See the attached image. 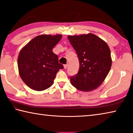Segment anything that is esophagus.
I'll return each mask as SVG.
<instances>
[{"label": "esophagus", "mask_w": 133, "mask_h": 133, "mask_svg": "<svg viewBox=\"0 0 133 133\" xmlns=\"http://www.w3.org/2000/svg\"><path fill=\"white\" fill-rule=\"evenodd\" d=\"M68 64H65V65H64V68H65V69H66L67 68H68Z\"/></svg>", "instance_id": "esophagus-1"}]
</instances>
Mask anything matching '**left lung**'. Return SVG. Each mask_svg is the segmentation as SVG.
I'll return each instance as SVG.
<instances>
[{
    "label": "left lung",
    "mask_w": 133,
    "mask_h": 133,
    "mask_svg": "<svg viewBox=\"0 0 133 133\" xmlns=\"http://www.w3.org/2000/svg\"><path fill=\"white\" fill-rule=\"evenodd\" d=\"M68 38L79 62L78 72L70 77L71 84L80 91L95 90L103 83L111 66L109 47L92 34L69 35Z\"/></svg>",
    "instance_id": "8db88e82"
}]
</instances>
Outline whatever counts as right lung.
<instances>
[{"label":"right lung","instance_id":"add662e5","mask_svg":"<svg viewBox=\"0 0 133 133\" xmlns=\"http://www.w3.org/2000/svg\"><path fill=\"white\" fill-rule=\"evenodd\" d=\"M61 38V35H41L32 39L21 51L17 59L19 75L32 90L39 91L49 88L58 71L64 68L59 63L58 55L52 52Z\"/></svg>","mask_w":133,"mask_h":133}]
</instances>
